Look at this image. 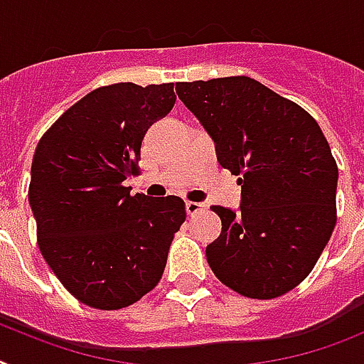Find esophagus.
Wrapping results in <instances>:
<instances>
[{
    "instance_id": "34e87169",
    "label": "esophagus",
    "mask_w": 364,
    "mask_h": 364,
    "mask_svg": "<svg viewBox=\"0 0 364 364\" xmlns=\"http://www.w3.org/2000/svg\"><path fill=\"white\" fill-rule=\"evenodd\" d=\"M203 210H204L203 203H193V200H188V203H186V212H188V215H197L200 214Z\"/></svg>"
}]
</instances>
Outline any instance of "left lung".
<instances>
[{
  "instance_id": "1",
  "label": "left lung",
  "mask_w": 364,
  "mask_h": 364,
  "mask_svg": "<svg viewBox=\"0 0 364 364\" xmlns=\"http://www.w3.org/2000/svg\"><path fill=\"white\" fill-rule=\"evenodd\" d=\"M176 95L240 175L238 210L212 206L219 238L206 245L215 277L242 296L272 299L307 277L337 223L338 169L307 111L245 76L176 83Z\"/></svg>"
}]
</instances>
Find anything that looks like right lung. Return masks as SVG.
I'll return each mask as SVG.
<instances>
[{"label": "right lung", "instance_id": "add662e5", "mask_svg": "<svg viewBox=\"0 0 364 364\" xmlns=\"http://www.w3.org/2000/svg\"><path fill=\"white\" fill-rule=\"evenodd\" d=\"M173 83H115L83 96L38 141L29 204L38 247L57 279L89 307L117 311L164 275L180 197L130 195L146 130L176 96Z\"/></svg>", "mask_w": 364, "mask_h": 364}]
</instances>
